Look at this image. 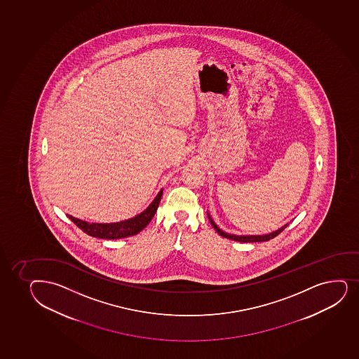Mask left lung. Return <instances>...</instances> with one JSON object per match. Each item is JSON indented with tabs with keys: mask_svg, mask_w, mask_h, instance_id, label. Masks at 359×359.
<instances>
[{
	"mask_svg": "<svg viewBox=\"0 0 359 359\" xmlns=\"http://www.w3.org/2000/svg\"><path fill=\"white\" fill-rule=\"evenodd\" d=\"M210 217V215H208ZM210 222L213 227H215V231L218 232L219 235L223 236L225 238L232 239V241H236V242H244V243H248V242H266V241H269V239L274 238L276 236L280 233L281 231L284 230L285 227L287 226V225H285V226L281 227L279 230L276 231V232H272V233H269V235L264 236H235V235H229L226 232H224V231L220 230L217 225H215V222L210 219Z\"/></svg>",
	"mask_w": 359,
	"mask_h": 359,
	"instance_id": "8db88e82",
	"label": "left lung"
}]
</instances>
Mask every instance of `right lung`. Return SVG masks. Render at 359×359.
Returning a JSON list of instances; mask_svg holds the SVG:
<instances>
[{"label": "right lung", "mask_w": 359, "mask_h": 359, "mask_svg": "<svg viewBox=\"0 0 359 359\" xmlns=\"http://www.w3.org/2000/svg\"><path fill=\"white\" fill-rule=\"evenodd\" d=\"M163 190L157 195V198L153 200L152 203L149 205L147 210H144L141 215H136L135 218L124 220L120 223L114 224H95L87 223L80 219L74 218L72 215H68L70 220L81 230L92 237H98L103 239H120L129 236H134L139 233L140 231L144 230V227L149 225V222L152 220L153 217L157 212L159 202H161Z\"/></svg>", "instance_id": "add662e5"}]
</instances>
